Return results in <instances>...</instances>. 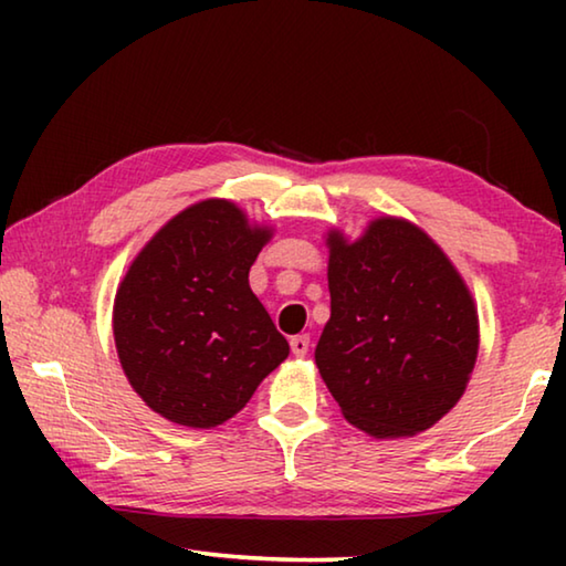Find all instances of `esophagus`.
Segmentation results:
<instances>
[{"label": "esophagus", "instance_id": "1", "mask_svg": "<svg viewBox=\"0 0 566 566\" xmlns=\"http://www.w3.org/2000/svg\"><path fill=\"white\" fill-rule=\"evenodd\" d=\"M290 347L294 352V357H304V354L310 352V337H306V334H296V337L290 339Z\"/></svg>", "mask_w": 566, "mask_h": 566}]
</instances>
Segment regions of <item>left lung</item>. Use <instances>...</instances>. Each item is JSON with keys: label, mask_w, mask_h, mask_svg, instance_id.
Returning <instances> with one entry per match:
<instances>
[{"label": "left lung", "mask_w": 566, "mask_h": 566, "mask_svg": "<svg viewBox=\"0 0 566 566\" xmlns=\"http://www.w3.org/2000/svg\"><path fill=\"white\" fill-rule=\"evenodd\" d=\"M332 314L314 349L344 419L377 439L434 427L472 377L476 306L432 237L377 217L357 239L329 229Z\"/></svg>", "instance_id": "obj_1"}]
</instances>
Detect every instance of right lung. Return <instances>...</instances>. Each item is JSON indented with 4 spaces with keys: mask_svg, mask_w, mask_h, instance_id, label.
<instances>
[{
    "mask_svg": "<svg viewBox=\"0 0 566 566\" xmlns=\"http://www.w3.org/2000/svg\"><path fill=\"white\" fill-rule=\"evenodd\" d=\"M272 234L229 199H202L134 256L114 296V344L132 389L159 417L224 424L290 357L249 286Z\"/></svg>",
    "mask_w": 566,
    "mask_h": 566,
    "instance_id": "right-lung-1",
    "label": "right lung"
}]
</instances>
